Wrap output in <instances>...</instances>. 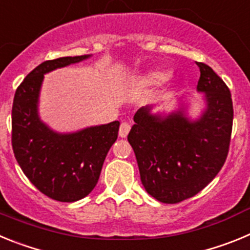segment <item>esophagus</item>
<instances>
[{"mask_svg": "<svg viewBox=\"0 0 250 250\" xmlns=\"http://www.w3.org/2000/svg\"><path fill=\"white\" fill-rule=\"evenodd\" d=\"M130 131V124L129 123H121L120 129H119V136L120 138H126Z\"/></svg>", "mask_w": 250, "mask_h": 250, "instance_id": "1", "label": "esophagus"}]
</instances>
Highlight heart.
I'll use <instances>...</instances> for the list:
<instances>
[{
    "label": "heart",
    "mask_w": 250,
    "mask_h": 250,
    "mask_svg": "<svg viewBox=\"0 0 250 250\" xmlns=\"http://www.w3.org/2000/svg\"><path fill=\"white\" fill-rule=\"evenodd\" d=\"M167 77H169V74L167 71H163V70H152V71H149L146 74L139 76L135 80V85L140 86V87L160 85V83L167 80Z\"/></svg>",
    "instance_id": "heart-1"
}]
</instances>
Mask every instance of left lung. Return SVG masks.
<instances>
[{"instance_id": "8db88e82", "label": "left lung", "mask_w": 250, "mask_h": 250, "mask_svg": "<svg viewBox=\"0 0 250 250\" xmlns=\"http://www.w3.org/2000/svg\"><path fill=\"white\" fill-rule=\"evenodd\" d=\"M204 109L189 116V103L179 99L178 109L152 112L143 106L127 140L135 152L141 183L156 200L175 204L203 190L219 173L228 155L233 125V103L228 86L213 68L198 62Z\"/></svg>"}]
</instances>
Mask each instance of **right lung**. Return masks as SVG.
<instances>
[{
    "label": "right lung",
    "instance_id": "add662e5",
    "mask_svg": "<svg viewBox=\"0 0 250 250\" xmlns=\"http://www.w3.org/2000/svg\"><path fill=\"white\" fill-rule=\"evenodd\" d=\"M91 55L48 60L34 68L17 87L12 105V147L30 182L57 202L72 203L89 195L116 139L120 123L59 132L40 118L43 77L56 68L87 60Z\"/></svg>",
    "mask_w": 250,
    "mask_h": 250
}]
</instances>
